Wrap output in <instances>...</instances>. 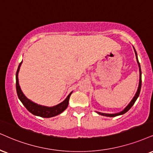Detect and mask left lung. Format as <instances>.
I'll return each mask as SVG.
<instances>
[{"instance_id":"obj_1","label":"left lung","mask_w":153,"mask_h":153,"mask_svg":"<svg viewBox=\"0 0 153 153\" xmlns=\"http://www.w3.org/2000/svg\"><path fill=\"white\" fill-rule=\"evenodd\" d=\"M134 50H135V56H136V59H137V64H138V67H139V71H140V82H139V86H138V88H137V91L136 92V94H135V97H133V99H132V101H131V103H129L128 105L126 106V108L124 109L123 111H122L120 113H118V114H103V113H99V112H97L98 114H100V115H102V116H108V117H115V116H119V115H122V114H124L125 113L127 112L128 111L130 110V108H131L132 106H133V104H134L135 101H136L137 97H139V95H140V89H141V84H142V79H141V69H140V63H139L138 62V59H137V53H136V51H135V48H134Z\"/></svg>"}]
</instances>
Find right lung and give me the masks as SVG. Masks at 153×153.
Listing matches in <instances>:
<instances>
[{
    "mask_svg": "<svg viewBox=\"0 0 153 153\" xmlns=\"http://www.w3.org/2000/svg\"><path fill=\"white\" fill-rule=\"evenodd\" d=\"M21 64L22 62H20V65H19L18 70L16 71V91L19 99L20 100V101H21L22 104L24 105V106L25 107V108L28 110V111H30L31 114L35 115V116L42 117V118H51V117L57 116V115H59L61 114V113L63 112V111L67 108L68 104H69V97H70L71 93H70L68 95V97L66 98L65 101H62V102L60 103L59 104L54 105V106L52 107L43 106V105H40L33 103V101H30V100H29L26 98L25 96L23 93L22 92L21 89H20V86H19L18 76L19 69H20Z\"/></svg>",
    "mask_w": 153,
    "mask_h": 153,
    "instance_id": "right-lung-1",
    "label": "right lung"
}]
</instances>
